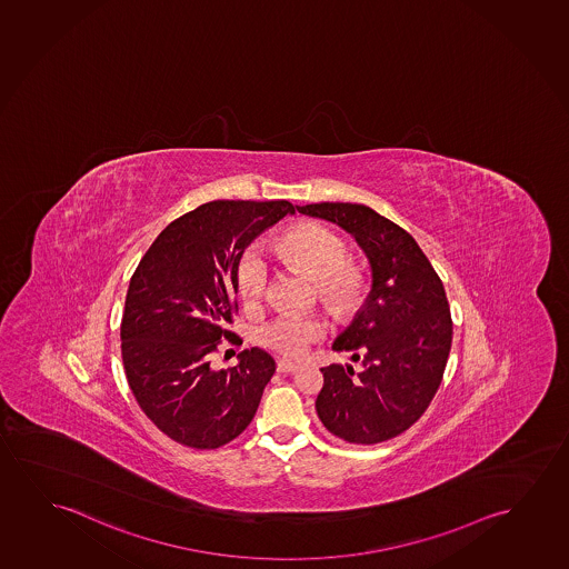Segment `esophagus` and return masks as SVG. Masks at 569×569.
<instances>
[{"mask_svg": "<svg viewBox=\"0 0 569 569\" xmlns=\"http://www.w3.org/2000/svg\"><path fill=\"white\" fill-rule=\"evenodd\" d=\"M297 370H299V363L286 360V358L278 360V371H281V373H296Z\"/></svg>", "mask_w": 569, "mask_h": 569, "instance_id": "esophagus-1", "label": "esophagus"}]
</instances>
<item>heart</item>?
Masks as SVG:
<instances>
[{"mask_svg":"<svg viewBox=\"0 0 569 569\" xmlns=\"http://www.w3.org/2000/svg\"><path fill=\"white\" fill-rule=\"evenodd\" d=\"M276 254L317 281L319 296L330 309L345 311L355 303L360 278L345 263L347 244L327 227L319 222L297 224L276 242ZM234 283L247 306L262 301L268 288V266L256 248H248L240 254L234 268ZM325 335L327 321L319 315L281 313L263 325L260 340L270 350L299 358Z\"/></svg>","mask_w":569,"mask_h":569,"instance_id":"heart-1","label":"heart"}]
</instances>
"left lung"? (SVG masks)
I'll list each match as a JSON object with an SVG mask.
<instances>
[{"instance_id":"obj_1","label":"left lung","mask_w":569,"mask_h":569,"mask_svg":"<svg viewBox=\"0 0 569 569\" xmlns=\"http://www.w3.org/2000/svg\"><path fill=\"white\" fill-rule=\"evenodd\" d=\"M297 211L347 231L370 262V293L332 342L362 368H321L315 407L335 437L378 445L415 425L442 381L452 347L445 286L411 234L370 207L327 201Z\"/></svg>"}]
</instances>
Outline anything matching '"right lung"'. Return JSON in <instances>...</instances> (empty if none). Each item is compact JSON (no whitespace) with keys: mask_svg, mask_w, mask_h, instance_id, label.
I'll list each match as a JSON object with an SVG mask.
<instances>
[{"mask_svg":"<svg viewBox=\"0 0 569 569\" xmlns=\"http://www.w3.org/2000/svg\"><path fill=\"white\" fill-rule=\"evenodd\" d=\"M289 201H211L170 222L132 273L123 322L124 373L140 409L166 437L198 450L231 442L254 419L276 362L262 348L214 370L211 356L237 337L234 268ZM242 345V340H240Z\"/></svg>","mask_w":569,"mask_h":569,"instance_id":"right-lung-1","label":"right lung"}]
</instances>
